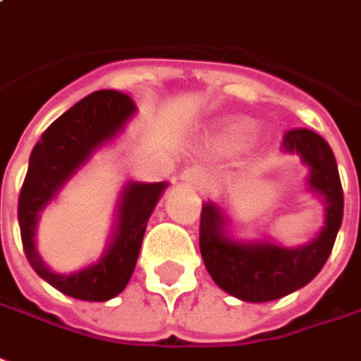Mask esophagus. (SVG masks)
Wrapping results in <instances>:
<instances>
[{
    "label": "esophagus",
    "mask_w": 361,
    "mask_h": 361,
    "mask_svg": "<svg viewBox=\"0 0 361 361\" xmlns=\"http://www.w3.org/2000/svg\"><path fill=\"white\" fill-rule=\"evenodd\" d=\"M180 180H183L185 185L200 186L202 183L206 180V173H204V169H202V167L194 165V167L185 169V171L180 173Z\"/></svg>",
    "instance_id": "esophagus-1"
}]
</instances>
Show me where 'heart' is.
Masks as SVG:
<instances>
[{
	"instance_id": "1",
	"label": "heart",
	"mask_w": 361,
	"mask_h": 361,
	"mask_svg": "<svg viewBox=\"0 0 361 361\" xmlns=\"http://www.w3.org/2000/svg\"><path fill=\"white\" fill-rule=\"evenodd\" d=\"M249 130L250 126L247 122H229L226 126H219L216 134H212V137H209V147L216 152L231 149L235 145H239V142L247 135Z\"/></svg>"
}]
</instances>
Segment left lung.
I'll list each match as a JSON object with an SVG mask.
<instances>
[{
  "instance_id": "left-lung-1",
  "label": "left lung",
  "mask_w": 361,
  "mask_h": 361,
  "mask_svg": "<svg viewBox=\"0 0 361 361\" xmlns=\"http://www.w3.org/2000/svg\"><path fill=\"white\" fill-rule=\"evenodd\" d=\"M286 155L307 165V192L324 206L321 229L311 241L286 247L272 239H239L231 233L227 209L204 202L200 216V252L212 280L229 295L264 303L307 286L324 267L344 214V194L331 145L313 130H290L283 135Z\"/></svg>"
}]
</instances>
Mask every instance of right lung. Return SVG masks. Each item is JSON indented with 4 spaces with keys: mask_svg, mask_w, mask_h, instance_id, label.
<instances>
[{
    "mask_svg": "<svg viewBox=\"0 0 361 361\" xmlns=\"http://www.w3.org/2000/svg\"><path fill=\"white\" fill-rule=\"evenodd\" d=\"M135 103L118 91H94L54 120L30 153L29 171L19 194V227L25 255L44 282L66 295L83 301H109L126 288L142 249L145 227L169 183L128 180L118 204L103 255L97 262L70 274L56 272L37 249L40 214L63 186L91 161L94 153L114 142L130 120Z\"/></svg>",
    "mask_w": 361,
    "mask_h": 361,
    "instance_id": "add662e5",
    "label": "right lung"
}]
</instances>
